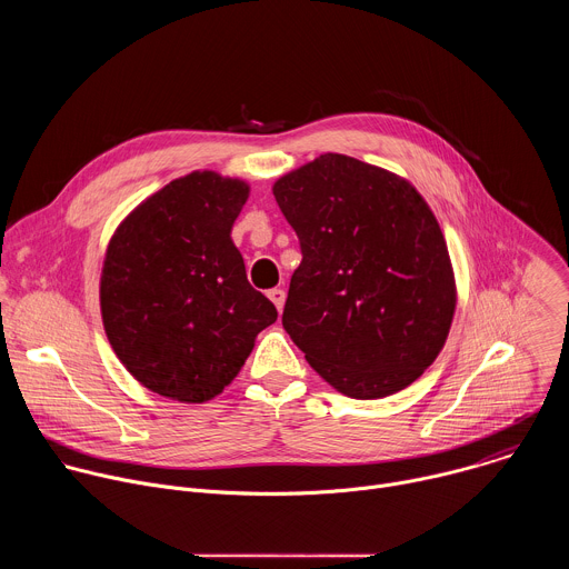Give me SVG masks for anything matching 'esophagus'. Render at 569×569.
<instances>
[{
	"instance_id": "1",
	"label": "esophagus",
	"mask_w": 569,
	"mask_h": 569,
	"mask_svg": "<svg viewBox=\"0 0 569 569\" xmlns=\"http://www.w3.org/2000/svg\"><path fill=\"white\" fill-rule=\"evenodd\" d=\"M268 299L277 306V310L281 312L283 310V303H286V292L281 290V288H272L270 292H268Z\"/></svg>"
}]
</instances>
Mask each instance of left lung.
I'll return each mask as SVG.
<instances>
[{
  "label": "left lung",
  "instance_id": "left-lung-1",
  "mask_svg": "<svg viewBox=\"0 0 569 569\" xmlns=\"http://www.w3.org/2000/svg\"><path fill=\"white\" fill-rule=\"evenodd\" d=\"M272 193L299 236L283 329L340 393L373 400L441 353L457 306L443 231L405 178L323 152Z\"/></svg>",
  "mask_w": 569,
  "mask_h": 569
}]
</instances>
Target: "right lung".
Returning a JSON list of instances; mask_svg holds the SVG:
<instances>
[{"mask_svg": "<svg viewBox=\"0 0 569 569\" xmlns=\"http://www.w3.org/2000/svg\"><path fill=\"white\" fill-rule=\"evenodd\" d=\"M248 198V182L193 171L137 204L108 242L103 329L128 373L159 396L211 400L277 321L231 240Z\"/></svg>", "mask_w": 569, "mask_h": 569, "instance_id": "add662e5", "label": "right lung"}]
</instances>
